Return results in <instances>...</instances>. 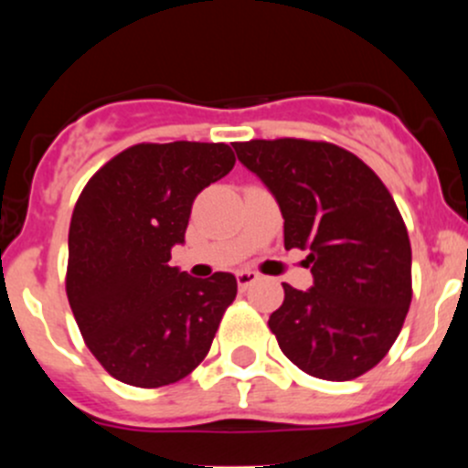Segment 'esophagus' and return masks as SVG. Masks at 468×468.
I'll return each instance as SVG.
<instances>
[{
  "label": "esophagus",
  "instance_id": "obj_1",
  "mask_svg": "<svg viewBox=\"0 0 468 468\" xmlns=\"http://www.w3.org/2000/svg\"><path fill=\"white\" fill-rule=\"evenodd\" d=\"M235 276H238L239 290H247V287H251L253 282H256L258 278H261V273L251 271V269H239V271L235 273Z\"/></svg>",
  "mask_w": 468,
  "mask_h": 468
}]
</instances>
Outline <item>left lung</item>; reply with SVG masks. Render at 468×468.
Masks as SVG:
<instances>
[{
  "label": "left lung",
  "instance_id": "1",
  "mask_svg": "<svg viewBox=\"0 0 468 468\" xmlns=\"http://www.w3.org/2000/svg\"><path fill=\"white\" fill-rule=\"evenodd\" d=\"M276 197L285 249H308L314 285L282 282L269 317L281 351L305 374L353 380L387 356L412 301L408 229L385 183L356 154L314 140L233 143Z\"/></svg>",
  "mask_w": 468,
  "mask_h": 468
}]
</instances>
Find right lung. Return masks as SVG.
Returning <instances> with one entry per match:
<instances>
[{"label": "right lung", "instance_id": "1", "mask_svg": "<svg viewBox=\"0 0 468 468\" xmlns=\"http://www.w3.org/2000/svg\"><path fill=\"white\" fill-rule=\"evenodd\" d=\"M224 143L133 144L83 187L69 221L65 290L99 365L133 387H163L201 365L226 308L233 273L192 278L169 267L186 242L192 204L233 169Z\"/></svg>", "mask_w": 468, "mask_h": 468}]
</instances>
